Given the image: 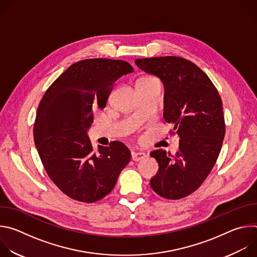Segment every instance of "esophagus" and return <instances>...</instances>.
Segmentation results:
<instances>
[{
  "label": "esophagus",
  "instance_id": "esophagus-1",
  "mask_svg": "<svg viewBox=\"0 0 257 257\" xmlns=\"http://www.w3.org/2000/svg\"><path fill=\"white\" fill-rule=\"evenodd\" d=\"M131 156H132V160L134 162H139V161H141V160L146 158V155L144 153H142V152H132Z\"/></svg>",
  "mask_w": 257,
  "mask_h": 257
}]
</instances>
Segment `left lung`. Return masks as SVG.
<instances>
[{
	"mask_svg": "<svg viewBox=\"0 0 257 257\" xmlns=\"http://www.w3.org/2000/svg\"><path fill=\"white\" fill-rule=\"evenodd\" d=\"M135 64L164 83V118L180 138L175 157L163 150L151 154L159 163L151 186L167 199L186 197L199 188L221 152L226 132L222 98L205 73L184 58H144Z\"/></svg>",
	"mask_w": 257,
	"mask_h": 257,
	"instance_id": "left-lung-1",
	"label": "left lung"
}]
</instances>
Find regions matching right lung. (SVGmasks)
<instances>
[{"mask_svg":"<svg viewBox=\"0 0 257 257\" xmlns=\"http://www.w3.org/2000/svg\"><path fill=\"white\" fill-rule=\"evenodd\" d=\"M132 72L122 60L79 61L53 82L40 102L33 127L36 150L51 180L72 199L100 200L130 162V151L120 141L94 152L87 130L92 107L103 108L113 84Z\"/></svg>","mask_w":257,"mask_h":257,"instance_id":"right-lung-1","label":"right lung"}]
</instances>
